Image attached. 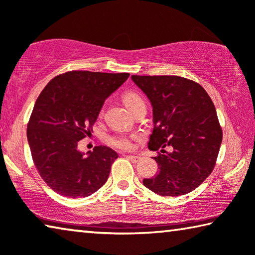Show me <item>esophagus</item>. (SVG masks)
<instances>
[{
	"instance_id": "obj_1",
	"label": "esophagus",
	"mask_w": 255,
	"mask_h": 255,
	"mask_svg": "<svg viewBox=\"0 0 255 255\" xmlns=\"http://www.w3.org/2000/svg\"><path fill=\"white\" fill-rule=\"evenodd\" d=\"M127 158H128V160H131V161H132V162H134V163L139 162L140 160H141V157H139V155H133V154H128V155H127Z\"/></svg>"
}]
</instances>
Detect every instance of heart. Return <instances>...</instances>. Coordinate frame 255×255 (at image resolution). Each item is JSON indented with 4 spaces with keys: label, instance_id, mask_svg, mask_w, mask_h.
<instances>
[{
    "label": "heart",
    "instance_id": "heart-1",
    "mask_svg": "<svg viewBox=\"0 0 255 255\" xmlns=\"http://www.w3.org/2000/svg\"><path fill=\"white\" fill-rule=\"evenodd\" d=\"M124 103L128 106V110H132L133 107L136 106L140 103H144L143 98L135 93H128L124 95ZM111 143L113 144L115 148H119L121 150H130L133 148L132 139L130 136L124 134H118L111 137Z\"/></svg>",
    "mask_w": 255,
    "mask_h": 255
}]
</instances>
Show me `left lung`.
<instances>
[{
	"instance_id": "obj_1",
	"label": "left lung",
	"mask_w": 255,
	"mask_h": 255,
	"mask_svg": "<svg viewBox=\"0 0 255 255\" xmlns=\"http://www.w3.org/2000/svg\"><path fill=\"white\" fill-rule=\"evenodd\" d=\"M131 78L152 105L148 148L162 152L154 157L159 172L143 185L160 196L190 193L211 175L220 152L223 133L214 103L199 84L179 76Z\"/></svg>"
}]
</instances>
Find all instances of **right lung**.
<instances>
[{
	"label": "right lung",
	"mask_w": 255,
	"mask_h": 255,
	"mask_svg": "<svg viewBox=\"0 0 255 255\" xmlns=\"http://www.w3.org/2000/svg\"><path fill=\"white\" fill-rule=\"evenodd\" d=\"M128 76L69 71L51 79L37 98L26 136L40 176L57 194L87 197L107 181L119 154L105 145L85 154L77 146L93 132L106 98Z\"/></svg>",
	"instance_id": "right-lung-1"
}]
</instances>
